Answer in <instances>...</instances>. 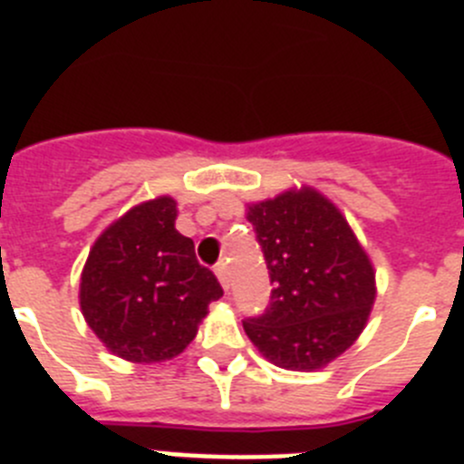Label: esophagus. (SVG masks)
Listing matches in <instances>:
<instances>
[{"label": "esophagus", "mask_w": 464, "mask_h": 464, "mask_svg": "<svg viewBox=\"0 0 464 464\" xmlns=\"http://www.w3.org/2000/svg\"><path fill=\"white\" fill-rule=\"evenodd\" d=\"M216 276H218L220 285H223V288H227V285H229V269H227V262L220 260L218 265H216Z\"/></svg>", "instance_id": "34e87169"}]
</instances>
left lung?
<instances>
[{
    "instance_id": "left-lung-1",
    "label": "left lung",
    "mask_w": 464,
    "mask_h": 464,
    "mask_svg": "<svg viewBox=\"0 0 464 464\" xmlns=\"http://www.w3.org/2000/svg\"><path fill=\"white\" fill-rule=\"evenodd\" d=\"M265 253L272 299L244 321L253 346L293 372L323 370L370 321L376 272L346 216L311 186L246 207Z\"/></svg>"
}]
</instances>
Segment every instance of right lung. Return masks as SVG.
I'll return each mask as SVG.
<instances>
[{"mask_svg":"<svg viewBox=\"0 0 464 464\" xmlns=\"http://www.w3.org/2000/svg\"><path fill=\"white\" fill-rule=\"evenodd\" d=\"M176 199L132 207L97 237L81 272L85 323L111 353L155 364L181 355L223 295L218 278L176 229Z\"/></svg>","mask_w":464,"mask_h":464,"instance_id":"add662e5","label":"right lung"}]
</instances>
